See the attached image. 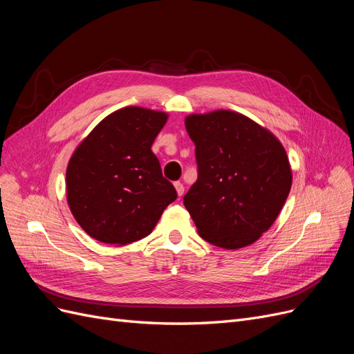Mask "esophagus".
I'll return each mask as SVG.
<instances>
[{
    "label": "esophagus",
    "instance_id": "1",
    "mask_svg": "<svg viewBox=\"0 0 354 354\" xmlns=\"http://www.w3.org/2000/svg\"><path fill=\"white\" fill-rule=\"evenodd\" d=\"M174 187H176V192H177L178 196H181V195L185 194V186H183V183H180V181H176Z\"/></svg>",
    "mask_w": 354,
    "mask_h": 354
}]
</instances>
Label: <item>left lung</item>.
Segmentation results:
<instances>
[{"label": "left lung", "mask_w": 354, "mask_h": 354, "mask_svg": "<svg viewBox=\"0 0 354 354\" xmlns=\"http://www.w3.org/2000/svg\"><path fill=\"white\" fill-rule=\"evenodd\" d=\"M198 180L183 203L199 236L224 250L259 239L279 216L292 186L285 147L267 128L233 111L186 116Z\"/></svg>", "instance_id": "left-lung-1"}]
</instances>
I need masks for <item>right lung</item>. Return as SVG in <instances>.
Masks as SVG:
<instances>
[{
	"mask_svg": "<svg viewBox=\"0 0 354 354\" xmlns=\"http://www.w3.org/2000/svg\"><path fill=\"white\" fill-rule=\"evenodd\" d=\"M165 112L127 106L108 115L75 149L66 199L95 241L127 245L147 236L177 192L152 152Z\"/></svg>",
	"mask_w": 354,
	"mask_h": 354,
	"instance_id": "obj_1",
	"label": "right lung"
}]
</instances>
